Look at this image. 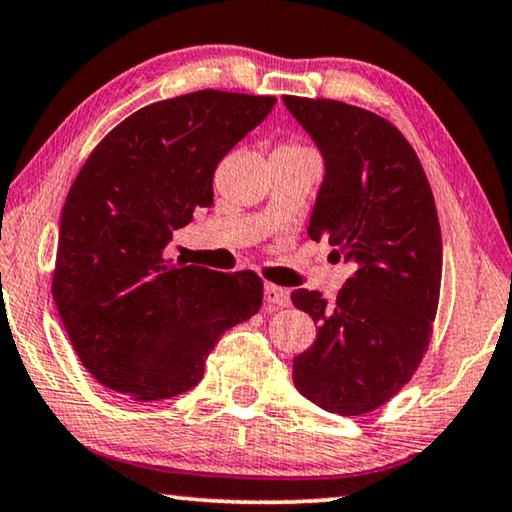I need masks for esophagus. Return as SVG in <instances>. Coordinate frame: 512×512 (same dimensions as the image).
I'll use <instances>...</instances> for the list:
<instances>
[{
  "label": "esophagus",
  "mask_w": 512,
  "mask_h": 512,
  "mask_svg": "<svg viewBox=\"0 0 512 512\" xmlns=\"http://www.w3.org/2000/svg\"><path fill=\"white\" fill-rule=\"evenodd\" d=\"M264 301L269 303V305H273V308H287V305L292 303L287 289H282L278 285H271V282L264 287Z\"/></svg>",
  "instance_id": "obj_1"
}]
</instances>
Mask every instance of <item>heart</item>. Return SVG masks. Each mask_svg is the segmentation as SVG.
<instances>
[{"instance_id":"obj_1","label":"heart","mask_w":512,"mask_h":512,"mask_svg":"<svg viewBox=\"0 0 512 512\" xmlns=\"http://www.w3.org/2000/svg\"><path fill=\"white\" fill-rule=\"evenodd\" d=\"M278 156H315V151L299 140H285L273 149L271 158H278Z\"/></svg>"}]
</instances>
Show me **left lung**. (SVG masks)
<instances>
[{"label": "left lung", "mask_w": 512, "mask_h": 512, "mask_svg": "<svg viewBox=\"0 0 512 512\" xmlns=\"http://www.w3.org/2000/svg\"><path fill=\"white\" fill-rule=\"evenodd\" d=\"M322 151L326 174L310 239L354 264L335 301L296 289L317 324L294 358V386L331 414L361 416L414 375L432 338L441 289V230L432 188L404 135L379 114L329 98L282 96Z\"/></svg>", "instance_id": "left-lung-1"}]
</instances>
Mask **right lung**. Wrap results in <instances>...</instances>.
Instances as JSON below:
<instances>
[{
  "label": "right lung",
  "instance_id": "right-lung-1",
  "mask_svg": "<svg viewBox=\"0 0 512 512\" xmlns=\"http://www.w3.org/2000/svg\"><path fill=\"white\" fill-rule=\"evenodd\" d=\"M273 96L202 89L133 112L68 190L52 299L91 377L137 402L200 384L227 329L262 305L253 271L165 259L172 232L213 204V172L262 124Z\"/></svg>",
  "mask_w": 512,
  "mask_h": 512
}]
</instances>
